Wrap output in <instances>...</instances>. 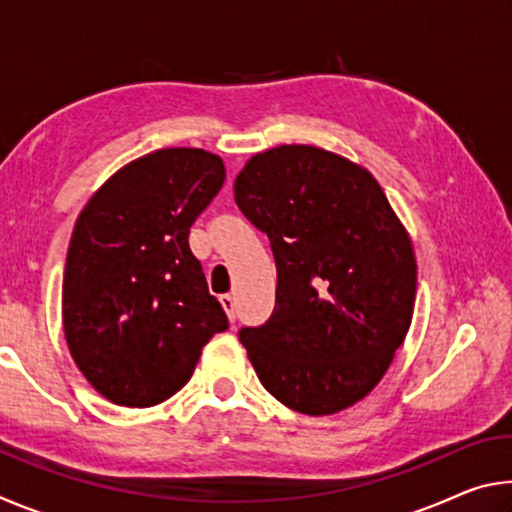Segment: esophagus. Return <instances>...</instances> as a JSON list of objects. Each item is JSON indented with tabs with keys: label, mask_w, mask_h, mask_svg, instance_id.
Instances as JSON below:
<instances>
[{
	"label": "esophagus",
	"mask_w": 512,
	"mask_h": 512,
	"mask_svg": "<svg viewBox=\"0 0 512 512\" xmlns=\"http://www.w3.org/2000/svg\"><path fill=\"white\" fill-rule=\"evenodd\" d=\"M221 305L225 309V314H228L230 323H235V320H237V302H235V298H232L230 293H225V296H221Z\"/></svg>",
	"instance_id": "34e87169"
}]
</instances>
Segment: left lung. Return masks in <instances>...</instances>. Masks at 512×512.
I'll use <instances>...</instances> for the list:
<instances>
[{
	"instance_id": "obj_1",
	"label": "left lung",
	"mask_w": 512,
	"mask_h": 512,
	"mask_svg": "<svg viewBox=\"0 0 512 512\" xmlns=\"http://www.w3.org/2000/svg\"><path fill=\"white\" fill-rule=\"evenodd\" d=\"M235 201L271 241L275 307L241 327L259 381L289 409L329 415L379 384L409 332L415 257L375 178L305 144L257 153Z\"/></svg>"
}]
</instances>
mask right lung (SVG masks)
<instances>
[{
  "label": "right lung",
  "instance_id": "add662e5",
  "mask_svg": "<svg viewBox=\"0 0 512 512\" xmlns=\"http://www.w3.org/2000/svg\"><path fill=\"white\" fill-rule=\"evenodd\" d=\"M225 169L203 149H160L119 169L85 205L69 241L63 325L92 388L119 406L169 400L203 345L228 329L189 248V228Z\"/></svg>",
  "mask_w": 512,
  "mask_h": 512
}]
</instances>
